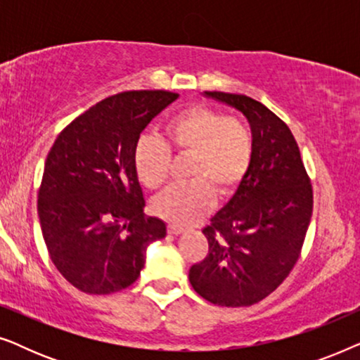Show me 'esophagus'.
<instances>
[{
    "label": "esophagus",
    "instance_id": "esophagus-1",
    "mask_svg": "<svg viewBox=\"0 0 360 360\" xmlns=\"http://www.w3.org/2000/svg\"><path fill=\"white\" fill-rule=\"evenodd\" d=\"M167 229H169L170 234H175V236H179L185 231L184 228H181V226H176V224H169V228H167Z\"/></svg>",
    "mask_w": 360,
    "mask_h": 360
}]
</instances>
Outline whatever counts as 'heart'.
<instances>
[{"label": "heart", "instance_id": "1", "mask_svg": "<svg viewBox=\"0 0 360 360\" xmlns=\"http://www.w3.org/2000/svg\"><path fill=\"white\" fill-rule=\"evenodd\" d=\"M165 142L142 136L132 164L139 181L154 190L169 176L172 154L191 155L190 181L176 184L152 200V211L176 226H188L208 213L214 195L228 198L239 188L254 160V137L239 117L203 105L185 108L164 126Z\"/></svg>", "mask_w": 360, "mask_h": 360}]
</instances>
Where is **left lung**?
<instances>
[{
    "label": "left lung",
    "mask_w": 360,
    "mask_h": 360,
    "mask_svg": "<svg viewBox=\"0 0 360 360\" xmlns=\"http://www.w3.org/2000/svg\"><path fill=\"white\" fill-rule=\"evenodd\" d=\"M248 117L254 137L249 174L203 229L208 254L191 265L195 292L219 307H250L292 272L313 213V186L290 127L245 95L205 91Z\"/></svg>",
    "instance_id": "left-lung-1"
}]
</instances>
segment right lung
Returning <instances> with one entry per match:
<instances>
[{
  "instance_id": "obj_1",
  "label": "right lung",
  "mask_w": 360,
  "mask_h": 360,
  "mask_svg": "<svg viewBox=\"0 0 360 360\" xmlns=\"http://www.w3.org/2000/svg\"><path fill=\"white\" fill-rule=\"evenodd\" d=\"M179 93L132 90L108 96L75 117L49 150L37 213L49 255L83 293L127 288L165 223L144 214L132 154L141 132Z\"/></svg>"
}]
</instances>
